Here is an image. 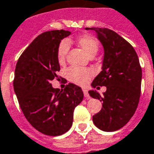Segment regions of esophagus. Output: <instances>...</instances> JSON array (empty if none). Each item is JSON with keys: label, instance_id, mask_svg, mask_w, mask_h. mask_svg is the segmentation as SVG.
I'll return each instance as SVG.
<instances>
[{"label": "esophagus", "instance_id": "obj_1", "mask_svg": "<svg viewBox=\"0 0 154 154\" xmlns=\"http://www.w3.org/2000/svg\"><path fill=\"white\" fill-rule=\"evenodd\" d=\"M83 93H84V97H86L87 99H90V95H89V93H88V91H87V89H85V88H83Z\"/></svg>", "mask_w": 154, "mask_h": 154}]
</instances>
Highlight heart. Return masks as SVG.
I'll use <instances>...</instances> for the list:
<instances>
[{
    "instance_id": "1",
    "label": "heart",
    "mask_w": 154,
    "mask_h": 154,
    "mask_svg": "<svg viewBox=\"0 0 154 154\" xmlns=\"http://www.w3.org/2000/svg\"><path fill=\"white\" fill-rule=\"evenodd\" d=\"M77 44L89 57L96 55L99 48V44L96 38L91 35H83L77 38ZM68 51V44L67 41L61 42L57 48V60L62 63L65 60V57ZM67 78L77 85H86L92 76V72L87 69H81L77 67H70L67 71Z\"/></svg>"
}]
</instances>
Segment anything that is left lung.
Returning a JSON list of instances; mask_svg holds the SVG:
<instances>
[{
  "label": "left lung",
  "mask_w": 154,
  "mask_h": 154,
  "mask_svg": "<svg viewBox=\"0 0 154 154\" xmlns=\"http://www.w3.org/2000/svg\"><path fill=\"white\" fill-rule=\"evenodd\" d=\"M94 30L102 44L104 57L101 72L91 83L92 88L106 87L100 95L90 90L91 97L102 102L100 112L92 117L95 125L100 130L112 132L129 122L135 112L140 97L142 69L134 48L111 29L85 28Z\"/></svg>",
  "instance_id": "left-lung-1"
}]
</instances>
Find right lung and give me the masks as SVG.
Instances as JSON below:
<instances>
[{"mask_svg":"<svg viewBox=\"0 0 154 154\" xmlns=\"http://www.w3.org/2000/svg\"><path fill=\"white\" fill-rule=\"evenodd\" d=\"M70 35L63 29L41 34L23 52L15 67L14 91L20 106L29 124L46 135L68 131L74 109L83 100L82 88L75 84L61 91L51 84L60 70L57 48Z\"/></svg>","mask_w":154,"mask_h":154,"instance_id":"right-lung-1","label":"right lung"}]
</instances>
